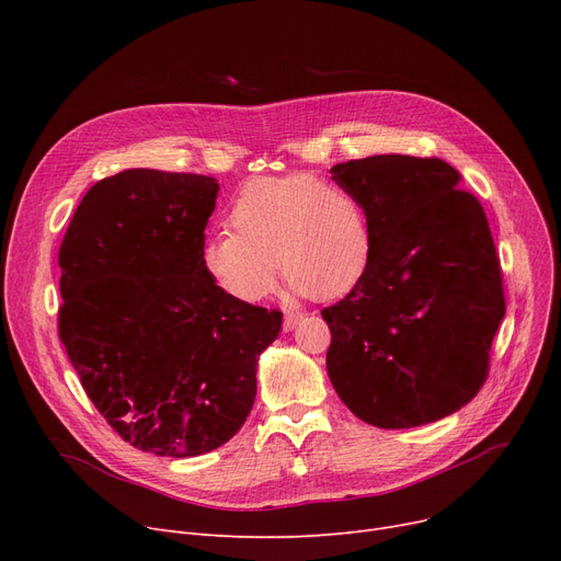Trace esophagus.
I'll return each instance as SVG.
<instances>
[{
  "label": "esophagus",
  "instance_id": "34e87169",
  "mask_svg": "<svg viewBox=\"0 0 561 561\" xmlns=\"http://www.w3.org/2000/svg\"><path fill=\"white\" fill-rule=\"evenodd\" d=\"M300 318H302V313H300V311L286 309V311H284V330H286V332H290L293 328L298 325V320H300Z\"/></svg>",
  "mask_w": 561,
  "mask_h": 561
}]
</instances>
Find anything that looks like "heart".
Instances as JSON below:
<instances>
[{
    "label": "heart",
    "instance_id": "obj_1",
    "mask_svg": "<svg viewBox=\"0 0 561 561\" xmlns=\"http://www.w3.org/2000/svg\"><path fill=\"white\" fill-rule=\"evenodd\" d=\"M227 222L199 248V263L225 296L261 302L275 286V259L290 288L345 296L373 261V231L357 197L307 172L259 176L231 199Z\"/></svg>",
    "mask_w": 561,
    "mask_h": 561
}]
</instances>
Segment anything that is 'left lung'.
Listing matches in <instances>:
<instances>
[{
    "instance_id": "obj_1",
    "label": "left lung",
    "mask_w": 561,
    "mask_h": 561,
    "mask_svg": "<svg viewBox=\"0 0 561 561\" xmlns=\"http://www.w3.org/2000/svg\"><path fill=\"white\" fill-rule=\"evenodd\" d=\"M330 172L362 204L375 241L362 282L320 311L334 391L381 430L446 419L482 389L505 318L482 204L434 157L375 154Z\"/></svg>"
}]
</instances>
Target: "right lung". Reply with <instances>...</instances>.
<instances>
[{"instance_id": "obj_1", "label": "right lung", "mask_w": 561, "mask_h": 561, "mask_svg": "<svg viewBox=\"0 0 561 561\" xmlns=\"http://www.w3.org/2000/svg\"><path fill=\"white\" fill-rule=\"evenodd\" d=\"M220 184L131 168L98 182L58 250V336L106 423L159 457L211 453L256 396L282 311L239 302L204 275L199 248Z\"/></svg>"}]
</instances>
